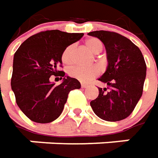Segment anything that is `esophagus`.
Here are the masks:
<instances>
[{
	"label": "esophagus",
	"mask_w": 158,
	"mask_h": 158,
	"mask_svg": "<svg viewBox=\"0 0 158 158\" xmlns=\"http://www.w3.org/2000/svg\"><path fill=\"white\" fill-rule=\"evenodd\" d=\"M81 86H82L83 88H87V87L89 86V85L85 84V83H81Z\"/></svg>",
	"instance_id": "34e87169"
}]
</instances>
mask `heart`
Here are the masks:
<instances>
[{
	"instance_id": "heart-1",
	"label": "heart",
	"mask_w": 158,
	"mask_h": 158,
	"mask_svg": "<svg viewBox=\"0 0 158 158\" xmlns=\"http://www.w3.org/2000/svg\"><path fill=\"white\" fill-rule=\"evenodd\" d=\"M85 47L89 50L93 54H98L101 52L103 44L99 39L97 38H89L85 43ZM73 51V47L72 45L66 47L63 52L61 56L62 63L65 65H69L72 63V53ZM100 73L99 69L96 66H90V67H79L75 66L69 70V75L75 79H78L81 82H88L91 79L98 76Z\"/></svg>"
}]
</instances>
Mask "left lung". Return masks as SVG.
Here are the masks:
<instances>
[{"label":"left lung","mask_w":158,"mask_h":158,"mask_svg":"<svg viewBox=\"0 0 158 158\" xmlns=\"http://www.w3.org/2000/svg\"><path fill=\"white\" fill-rule=\"evenodd\" d=\"M88 35L99 38L106 52V72L98 80L99 96L90 102L96 115L107 122L122 121L133 112L143 94L146 64L138 47L115 32L96 30Z\"/></svg>","instance_id":"1"}]
</instances>
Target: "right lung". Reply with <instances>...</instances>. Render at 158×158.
Returning a JSON list of instances; mask_svg holds the SVG:
<instances>
[{"label": "right lung", "mask_w": 158, "mask_h": 158, "mask_svg": "<svg viewBox=\"0 0 158 158\" xmlns=\"http://www.w3.org/2000/svg\"><path fill=\"white\" fill-rule=\"evenodd\" d=\"M83 33L53 30L42 31L25 40L15 53L11 88L16 104L26 116L37 123H49L61 114L70 91L79 89L78 79L57 71L63 52L79 41ZM60 76L58 86L49 81Z\"/></svg>", "instance_id": "right-lung-1"}]
</instances>
